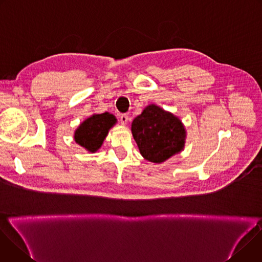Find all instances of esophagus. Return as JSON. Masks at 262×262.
Returning a JSON list of instances; mask_svg holds the SVG:
<instances>
[{
	"label": "esophagus",
	"mask_w": 262,
	"mask_h": 262,
	"mask_svg": "<svg viewBox=\"0 0 262 262\" xmlns=\"http://www.w3.org/2000/svg\"><path fill=\"white\" fill-rule=\"evenodd\" d=\"M128 115L127 114H121L120 116V122L122 125H126L127 122H128Z\"/></svg>",
	"instance_id": "obj_1"
}]
</instances>
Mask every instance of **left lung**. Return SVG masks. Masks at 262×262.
Here are the masks:
<instances>
[{
	"label": "left lung",
	"instance_id": "left-lung-1",
	"mask_svg": "<svg viewBox=\"0 0 262 262\" xmlns=\"http://www.w3.org/2000/svg\"><path fill=\"white\" fill-rule=\"evenodd\" d=\"M132 134L142 157L156 164L183 150L186 137L180 119L156 104L147 105L134 119Z\"/></svg>",
	"mask_w": 262,
	"mask_h": 262
}]
</instances>
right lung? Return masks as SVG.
<instances>
[{
	"mask_svg": "<svg viewBox=\"0 0 262 262\" xmlns=\"http://www.w3.org/2000/svg\"><path fill=\"white\" fill-rule=\"evenodd\" d=\"M117 119L107 112L102 114H94L74 132V141L84 147L89 152H96L101 147L110 128L113 127Z\"/></svg>",
	"mask_w": 262,
	"mask_h": 262,
	"instance_id": "add662e5",
	"label": "right lung"
}]
</instances>
